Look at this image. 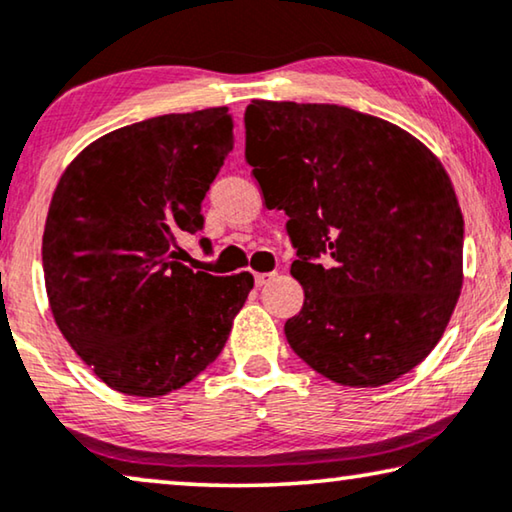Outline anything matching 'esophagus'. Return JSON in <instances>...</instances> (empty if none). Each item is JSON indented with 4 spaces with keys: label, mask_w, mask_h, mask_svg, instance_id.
I'll return each mask as SVG.
<instances>
[{
    "label": "esophagus",
    "mask_w": 512,
    "mask_h": 512,
    "mask_svg": "<svg viewBox=\"0 0 512 512\" xmlns=\"http://www.w3.org/2000/svg\"><path fill=\"white\" fill-rule=\"evenodd\" d=\"M274 277H277L274 272H261V274H254V281H256V286H265V284H270Z\"/></svg>",
    "instance_id": "34e87169"
}]
</instances>
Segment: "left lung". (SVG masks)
<instances>
[{"mask_svg":"<svg viewBox=\"0 0 512 512\" xmlns=\"http://www.w3.org/2000/svg\"><path fill=\"white\" fill-rule=\"evenodd\" d=\"M251 166L286 212L305 288L284 325L325 379L376 388L439 342L462 291L464 219L441 161L411 133L335 103L251 101Z\"/></svg>","mask_w":512,"mask_h":512,"instance_id":"left-lung-1","label":"left lung"}]
</instances>
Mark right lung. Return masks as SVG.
I'll return each instance as SVG.
<instances>
[{"mask_svg": "<svg viewBox=\"0 0 512 512\" xmlns=\"http://www.w3.org/2000/svg\"><path fill=\"white\" fill-rule=\"evenodd\" d=\"M233 145L224 106L150 117L94 140L59 177L43 231L50 309L113 390L168 395L231 335L254 277L194 272L180 240L203 231L201 203Z\"/></svg>", "mask_w": 512, "mask_h": 512, "instance_id": "right-lung-1", "label": "right lung"}]
</instances>
